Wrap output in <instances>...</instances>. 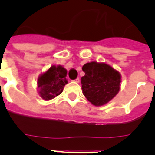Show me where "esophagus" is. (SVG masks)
I'll use <instances>...</instances> for the list:
<instances>
[{"label":"esophagus","instance_id":"esophagus-1","mask_svg":"<svg viewBox=\"0 0 155 155\" xmlns=\"http://www.w3.org/2000/svg\"><path fill=\"white\" fill-rule=\"evenodd\" d=\"M75 83H80V79H79V78H77L76 80H75Z\"/></svg>","mask_w":155,"mask_h":155}]
</instances>
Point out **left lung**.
<instances>
[{
    "instance_id": "obj_1",
    "label": "left lung",
    "mask_w": 155,
    "mask_h": 155,
    "mask_svg": "<svg viewBox=\"0 0 155 155\" xmlns=\"http://www.w3.org/2000/svg\"><path fill=\"white\" fill-rule=\"evenodd\" d=\"M82 70L83 94L93 105H104L120 91L121 75L112 66L92 61L85 63Z\"/></svg>"
}]
</instances>
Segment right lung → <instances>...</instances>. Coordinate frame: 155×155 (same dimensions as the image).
Masks as SVG:
<instances>
[{"instance_id": "obj_1", "label": "right lung", "mask_w": 155, "mask_h": 155, "mask_svg": "<svg viewBox=\"0 0 155 155\" xmlns=\"http://www.w3.org/2000/svg\"><path fill=\"white\" fill-rule=\"evenodd\" d=\"M68 71L62 65H52L38 77V93L44 101H50L63 92L68 80Z\"/></svg>"}]
</instances>
